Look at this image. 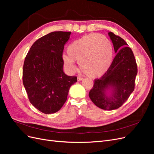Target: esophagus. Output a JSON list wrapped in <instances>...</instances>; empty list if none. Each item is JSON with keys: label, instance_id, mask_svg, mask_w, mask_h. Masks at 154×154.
<instances>
[{"label": "esophagus", "instance_id": "esophagus-1", "mask_svg": "<svg viewBox=\"0 0 154 154\" xmlns=\"http://www.w3.org/2000/svg\"><path fill=\"white\" fill-rule=\"evenodd\" d=\"M77 80H78V82L82 81V80H83V78L80 77V76H78V78H77Z\"/></svg>", "mask_w": 154, "mask_h": 154}]
</instances>
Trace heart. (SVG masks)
I'll return each mask as SVG.
<instances>
[{"instance_id":"1","label":"heart","mask_w":154,"mask_h":154,"mask_svg":"<svg viewBox=\"0 0 154 154\" xmlns=\"http://www.w3.org/2000/svg\"><path fill=\"white\" fill-rule=\"evenodd\" d=\"M68 55L63 56L64 66L69 71L76 69L75 62L82 71L91 78L106 72L112 63L113 49L110 42L99 34H90L74 41L67 48Z\"/></svg>"}]
</instances>
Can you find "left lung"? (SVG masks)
<instances>
[{
  "instance_id": "left-lung-1",
  "label": "left lung",
  "mask_w": 154,
  "mask_h": 154,
  "mask_svg": "<svg viewBox=\"0 0 154 154\" xmlns=\"http://www.w3.org/2000/svg\"><path fill=\"white\" fill-rule=\"evenodd\" d=\"M108 34L116 55L109 69L100 79L94 80L89 97L97 107L104 110L118 109L134 90L137 74V63L127 42L112 32ZM110 91L109 95L106 93Z\"/></svg>"
}]
</instances>
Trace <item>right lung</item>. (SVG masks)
I'll list each match as a JSON object with an SVG mask.
<instances>
[{
	"mask_svg": "<svg viewBox=\"0 0 154 154\" xmlns=\"http://www.w3.org/2000/svg\"><path fill=\"white\" fill-rule=\"evenodd\" d=\"M71 32L54 31L32 45L23 66L22 80L30 103L46 114L55 113L67 98L76 76L64 73V45Z\"/></svg>",
	"mask_w": 154,
	"mask_h": 154,
	"instance_id": "add662e5",
	"label": "right lung"
}]
</instances>
